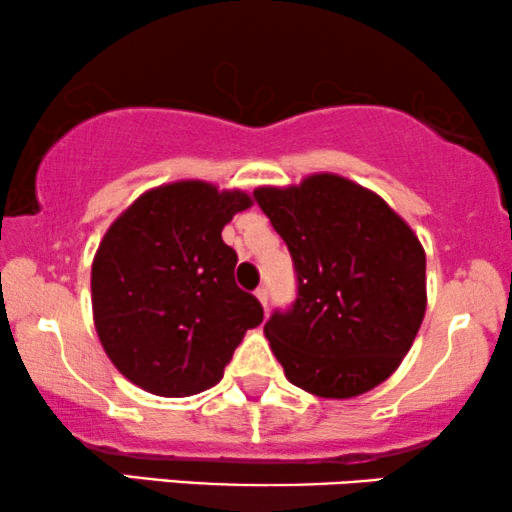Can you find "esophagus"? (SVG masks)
Returning <instances> with one entry per match:
<instances>
[{"mask_svg": "<svg viewBox=\"0 0 512 512\" xmlns=\"http://www.w3.org/2000/svg\"><path fill=\"white\" fill-rule=\"evenodd\" d=\"M255 297H257V300L262 302V307H264V309L269 307V293H267V288H264V286L257 288V290H255Z\"/></svg>", "mask_w": 512, "mask_h": 512, "instance_id": "1", "label": "esophagus"}]
</instances>
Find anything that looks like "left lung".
<instances>
[{"instance_id": "8db88e82", "label": "left lung", "mask_w": 512, "mask_h": 512, "mask_svg": "<svg viewBox=\"0 0 512 512\" xmlns=\"http://www.w3.org/2000/svg\"><path fill=\"white\" fill-rule=\"evenodd\" d=\"M255 200L290 250L297 297L264 323L290 383L326 399L373 390L423 323L425 250L378 193L323 172L260 186Z\"/></svg>"}]
</instances>
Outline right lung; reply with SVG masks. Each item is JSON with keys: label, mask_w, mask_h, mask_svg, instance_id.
I'll return each instance as SVG.
<instances>
[{"label": "right lung", "mask_w": 512, "mask_h": 512, "mask_svg": "<svg viewBox=\"0 0 512 512\" xmlns=\"http://www.w3.org/2000/svg\"><path fill=\"white\" fill-rule=\"evenodd\" d=\"M243 191L198 179L146 191L106 231L92 264L94 326L113 366L158 397L217 385L264 309L236 286L222 241Z\"/></svg>", "instance_id": "obj_1"}]
</instances>
